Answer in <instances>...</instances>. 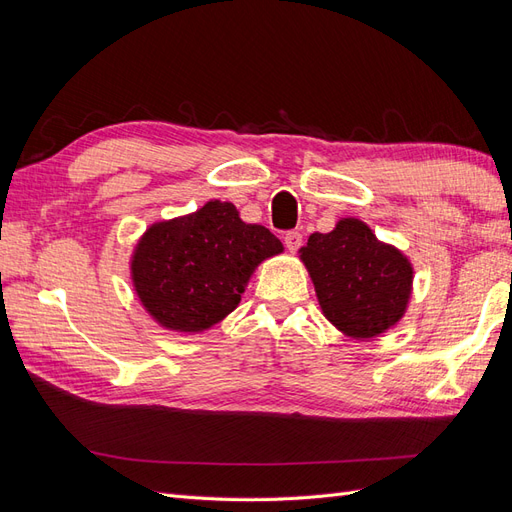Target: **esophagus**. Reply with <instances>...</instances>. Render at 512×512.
<instances>
[{
    "mask_svg": "<svg viewBox=\"0 0 512 512\" xmlns=\"http://www.w3.org/2000/svg\"><path fill=\"white\" fill-rule=\"evenodd\" d=\"M284 245L288 247V252H290V254H294V252H297L299 247L303 245V235H301L299 230H290V232H286V235H284Z\"/></svg>",
    "mask_w": 512,
    "mask_h": 512,
    "instance_id": "34e87169",
    "label": "esophagus"
}]
</instances>
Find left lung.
<instances>
[{
	"label": "left lung",
	"instance_id": "8db88e82",
	"mask_svg": "<svg viewBox=\"0 0 512 512\" xmlns=\"http://www.w3.org/2000/svg\"><path fill=\"white\" fill-rule=\"evenodd\" d=\"M324 318L350 339H374L404 318L414 267L359 218L314 232L299 250Z\"/></svg>",
	"mask_w": 512,
	"mask_h": 512
}]
</instances>
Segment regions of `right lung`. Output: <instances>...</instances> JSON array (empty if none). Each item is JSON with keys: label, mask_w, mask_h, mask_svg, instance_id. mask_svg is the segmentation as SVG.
I'll use <instances>...</instances> for the list:
<instances>
[{"label": "right lung", "mask_w": 512, "mask_h": 512, "mask_svg": "<svg viewBox=\"0 0 512 512\" xmlns=\"http://www.w3.org/2000/svg\"><path fill=\"white\" fill-rule=\"evenodd\" d=\"M282 252L269 228L245 224L232 203L209 200L194 213L153 222L134 245L130 277L162 329L194 335L235 312L260 262Z\"/></svg>", "instance_id": "right-lung-1"}]
</instances>
